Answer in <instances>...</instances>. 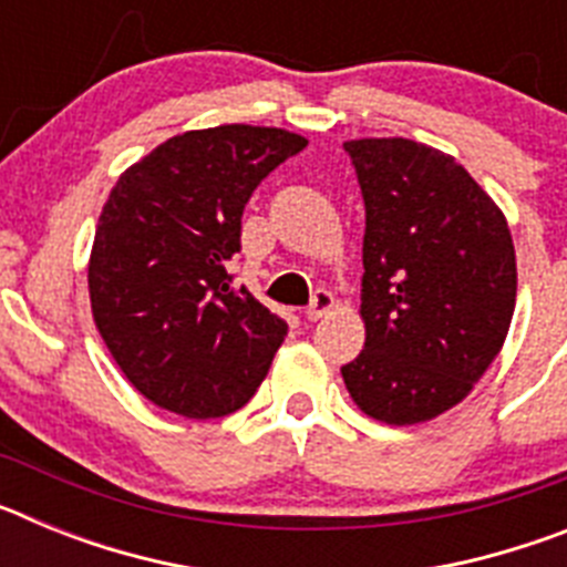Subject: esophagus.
Segmentation results:
<instances>
[{
    "label": "esophagus",
    "mask_w": 567,
    "mask_h": 567,
    "mask_svg": "<svg viewBox=\"0 0 567 567\" xmlns=\"http://www.w3.org/2000/svg\"><path fill=\"white\" fill-rule=\"evenodd\" d=\"M332 307H334V295L327 292V289H318V292L312 295V303H309V309H307V318L309 320L323 318V315H327Z\"/></svg>",
    "instance_id": "34e87169"
}]
</instances>
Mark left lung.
Returning <instances> with one entry per match:
<instances>
[{"label":"left lung","instance_id":"1","mask_svg":"<svg viewBox=\"0 0 567 567\" xmlns=\"http://www.w3.org/2000/svg\"><path fill=\"white\" fill-rule=\"evenodd\" d=\"M365 204L363 352L340 369L360 412L425 423L457 405L514 318L505 215L463 164L409 138L346 142Z\"/></svg>","mask_w":567,"mask_h":567}]
</instances>
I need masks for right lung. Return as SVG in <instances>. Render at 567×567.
Masks as SVG:
<instances>
[{"mask_svg":"<svg viewBox=\"0 0 567 567\" xmlns=\"http://www.w3.org/2000/svg\"><path fill=\"white\" fill-rule=\"evenodd\" d=\"M307 138L278 127L189 130L110 189L90 252L93 320L124 378L182 417L238 412L267 378L287 323L235 289L249 195Z\"/></svg>","mask_w":567,"mask_h":567,"instance_id":"obj_1","label":"right lung"}]
</instances>
